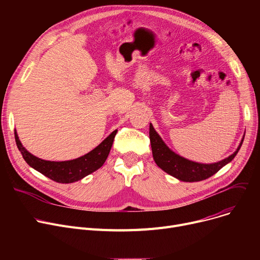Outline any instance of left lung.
Segmentation results:
<instances>
[{
	"instance_id": "obj_1",
	"label": "left lung",
	"mask_w": 260,
	"mask_h": 260,
	"mask_svg": "<svg viewBox=\"0 0 260 260\" xmlns=\"http://www.w3.org/2000/svg\"><path fill=\"white\" fill-rule=\"evenodd\" d=\"M149 140H151L153 157L156 165L175 178L185 182L201 181L210 178L234 159L243 142V140H241L237 151L228 158L217 163H212V165H202V163L187 160L172 152L162 141L152 124H149Z\"/></svg>"
}]
</instances>
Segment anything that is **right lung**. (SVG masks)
Returning a JSON list of instances; mask_svg holds the SVG:
<instances>
[{
    "mask_svg": "<svg viewBox=\"0 0 260 260\" xmlns=\"http://www.w3.org/2000/svg\"><path fill=\"white\" fill-rule=\"evenodd\" d=\"M117 131H114L108 137L88 154L75 160L54 162L40 159L23 147L17 133L15 132L16 143L27 165L37 170L49 179L59 183H72L84 178L85 176L100 169L105 162L111 151Z\"/></svg>",
    "mask_w": 260,
    "mask_h": 260,
    "instance_id": "1",
    "label": "right lung"
}]
</instances>
